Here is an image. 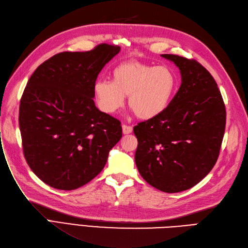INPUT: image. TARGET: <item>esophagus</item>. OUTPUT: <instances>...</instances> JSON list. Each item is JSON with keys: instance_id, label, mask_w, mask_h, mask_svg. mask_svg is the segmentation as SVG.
Here are the masks:
<instances>
[{"instance_id": "34e87169", "label": "esophagus", "mask_w": 248, "mask_h": 248, "mask_svg": "<svg viewBox=\"0 0 248 248\" xmlns=\"http://www.w3.org/2000/svg\"><path fill=\"white\" fill-rule=\"evenodd\" d=\"M123 133L124 134H130L133 132V127L131 125H126V124H123Z\"/></svg>"}]
</instances>
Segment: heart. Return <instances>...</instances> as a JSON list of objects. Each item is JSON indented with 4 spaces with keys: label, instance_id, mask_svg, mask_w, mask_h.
<instances>
[{
    "label": "heart",
    "instance_id": "heart-1",
    "mask_svg": "<svg viewBox=\"0 0 248 248\" xmlns=\"http://www.w3.org/2000/svg\"><path fill=\"white\" fill-rule=\"evenodd\" d=\"M111 77L112 81L98 80L93 84L98 106L108 114L121 110L129 95V106L136 115L154 118L169 106L177 87L176 73L166 65L124 62L113 68Z\"/></svg>",
    "mask_w": 248,
    "mask_h": 248
}]
</instances>
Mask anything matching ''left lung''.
Instances as JSON below:
<instances>
[{
    "label": "left lung",
    "instance_id": "8db88e82",
    "mask_svg": "<svg viewBox=\"0 0 248 248\" xmlns=\"http://www.w3.org/2000/svg\"><path fill=\"white\" fill-rule=\"evenodd\" d=\"M181 74V85L159 115L134 126L135 162L141 176L165 193L195 186L217 163L226 107L214 78L195 60L162 54Z\"/></svg>",
    "mask_w": 248,
    "mask_h": 248
}]
</instances>
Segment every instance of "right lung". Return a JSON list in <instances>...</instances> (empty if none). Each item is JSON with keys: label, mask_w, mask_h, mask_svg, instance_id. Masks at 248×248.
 <instances>
[{"label": "right lung", "mask_w": 248, "mask_h": 248, "mask_svg": "<svg viewBox=\"0 0 248 248\" xmlns=\"http://www.w3.org/2000/svg\"><path fill=\"white\" fill-rule=\"evenodd\" d=\"M121 47L61 52L41 63L20 99L19 129L26 161L51 187L72 190L93 179L121 140V122L100 111L93 84Z\"/></svg>", "instance_id": "right-lung-1"}]
</instances>
